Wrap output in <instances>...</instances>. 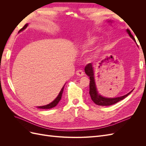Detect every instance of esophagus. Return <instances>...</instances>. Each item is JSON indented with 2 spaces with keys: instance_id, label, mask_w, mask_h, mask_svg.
<instances>
[{
  "instance_id": "obj_1",
  "label": "esophagus",
  "mask_w": 146,
  "mask_h": 146,
  "mask_svg": "<svg viewBox=\"0 0 146 146\" xmlns=\"http://www.w3.org/2000/svg\"><path fill=\"white\" fill-rule=\"evenodd\" d=\"M76 74H77V76H80V77H82V76H84V74H85V73H84L83 70H82L80 69V70H77Z\"/></svg>"
}]
</instances>
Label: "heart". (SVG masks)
<instances>
[{
  "instance_id": "1",
  "label": "heart",
  "mask_w": 146,
  "mask_h": 146,
  "mask_svg": "<svg viewBox=\"0 0 146 146\" xmlns=\"http://www.w3.org/2000/svg\"><path fill=\"white\" fill-rule=\"evenodd\" d=\"M97 42V38L96 36H89L87 37L83 43H82V44L80 47L83 49H85V48L90 47L91 46H94L96 42Z\"/></svg>"
}]
</instances>
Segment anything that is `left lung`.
Listing matches in <instances>:
<instances>
[{"label": "left lung", "mask_w": 146, "mask_h": 146, "mask_svg": "<svg viewBox=\"0 0 146 146\" xmlns=\"http://www.w3.org/2000/svg\"><path fill=\"white\" fill-rule=\"evenodd\" d=\"M127 32L130 35V36L133 39L134 41L136 42L135 39L133 37V35H131L130 31L129 29H127ZM85 72L87 76L88 77H90V94L92 100L93 101L96 105H101V106H109V105L115 104L117 102H118L123 100V99H125L126 97H127L132 91H133V90H132L126 95L121 96V97H118V98H105V97H103L101 95H100L98 93V91H97V88H96L95 81H94L93 66H92V63L88 64L85 66Z\"/></svg>", "instance_id": "8db88e82"}]
</instances>
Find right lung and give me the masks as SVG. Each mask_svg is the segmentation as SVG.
Wrapping results in <instances>:
<instances>
[{
  "mask_svg": "<svg viewBox=\"0 0 146 146\" xmlns=\"http://www.w3.org/2000/svg\"><path fill=\"white\" fill-rule=\"evenodd\" d=\"M27 26H28V24H26L24 26V27L19 31V32H21V31H23V30H24L25 29L27 28ZM64 86H65V84H64V85L63 86V87L62 88V89L61 90L59 94L58 95V96H57V98H56L54 101H53L52 102L50 103L49 104H48V105H44V106H40V107H38V108H41V109H50V108L55 107V106H56L57 104H58L60 100L61 99V96H62V94H63V90H64Z\"/></svg>",
  "mask_w": 146,
  "mask_h": 146,
  "instance_id": "right-lung-1",
  "label": "right lung"
}]
</instances>
